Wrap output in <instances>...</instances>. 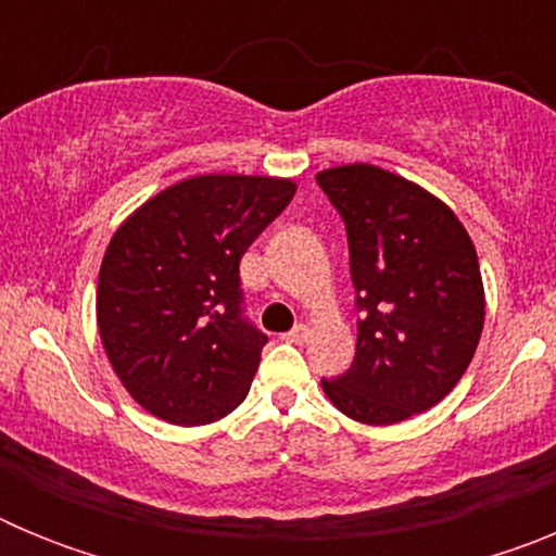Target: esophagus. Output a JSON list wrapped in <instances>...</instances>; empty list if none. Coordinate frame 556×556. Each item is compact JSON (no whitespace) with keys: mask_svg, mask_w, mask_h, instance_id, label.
I'll list each match as a JSON object with an SVG mask.
<instances>
[{"mask_svg":"<svg viewBox=\"0 0 556 556\" xmlns=\"http://www.w3.org/2000/svg\"><path fill=\"white\" fill-rule=\"evenodd\" d=\"M283 339H287V342H294V345H303V342H306L308 339V326H294L292 331H287L283 333Z\"/></svg>","mask_w":556,"mask_h":556,"instance_id":"1","label":"esophagus"}]
</instances>
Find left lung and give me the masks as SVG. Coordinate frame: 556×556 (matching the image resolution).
Here are the masks:
<instances>
[{
    "instance_id": "obj_1",
    "label": "left lung",
    "mask_w": 556,
    "mask_h": 556,
    "mask_svg": "<svg viewBox=\"0 0 556 556\" xmlns=\"http://www.w3.org/2000/svg\"><path fill=\"white\" fill-rule=\"evenodd\" d=\"M345 223L356 356L323 390L342 415L392 426L456 387L484 326V289L468 230L454 211L392 172L348 164L317 175Z\"/></svg>"
}]
</instances>
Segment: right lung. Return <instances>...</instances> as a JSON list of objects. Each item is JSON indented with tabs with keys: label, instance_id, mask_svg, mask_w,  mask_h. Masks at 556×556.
<instances>
[{
	"label": "right lung",
	"instance_id": "add662e5",
	"mask_svg": "<svg viewBox=\"0 0 556 556\" xmlns=\"http://www.w3.org/2000/svg\"><path fill=\"white\" fill-rule=\"evenodd\" d=\"M292 198V180L200 175L113 233L97 283L100 339L150 415L203 426L248 397L267 333L244 314L239 262Z\"/></svg>",
	"mask_w": 556,
	"mask_h": 556
}]
</instances>
